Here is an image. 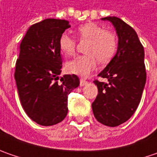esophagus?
I'll use <instances>...</instances> for the list:
<instances>
[{"label": "esophagus", "mask_w": 157, "mask_h": 157, "mask_svg": "<svg viewBox=\"0 0 157 157\" xmlns=\"http://www.w3.org/2000/svg\"><path fill=\"white\" fill-rule=\"evenodd\" d=\"M87 83H88V82L86 81V79H84V78H81V79H80V84H79V85H80V86H86V85Z\"/></svg>", "instance_id": "esophagus-1"}]
</instances>
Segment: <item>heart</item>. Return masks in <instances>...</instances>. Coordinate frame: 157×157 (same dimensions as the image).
Returning a JSON list of instances; mask_svg holds the SVG:
<instances>
[{
    "mask_svg": "<svg viewBox=\"0 0 157 157\" xmlns=\"http://www.w3.org/2000/svg\"><path fill=\"white\" fill-rule=\"evenodd\" d=\"M80 41H87L85 47L86 55L78 56L68 61L65 64L66 71L81 77L89 76L97 65V60L101 64L109 63L117 51V38L115 35L105 30L95 22H86L77 29ZM58 45L64 56H71L76 49L75 39L69 34L63 33L58 40Z\"/></svg>",
    "mask_w": 157,
    "mask_h": 157,
    "instance_id": "obj_1",
    "label": "heart"
}]
</instances>
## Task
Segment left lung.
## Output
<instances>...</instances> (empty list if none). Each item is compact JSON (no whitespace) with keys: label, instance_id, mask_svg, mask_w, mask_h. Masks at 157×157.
I'll list each match as a JSON object with an SVG mask.
<instances>
[{"label":"left lung","instance_id":"8db88e82","mask_svg":"<svg viewBox=\"0 0 157 157\" xmlns=\"http://www.w3.org/2000/svg\"><path fill=\"white\" fill-rule=\"evenodd\" d=\"M111 21L118 36L116 54L99 75L108 83L94 80L99 94L92 104L96 120L117 127L137 109L146 83L144 49L136 30L115 16L101 18Z\"/></svg>","mask_w":157,"mask_h":157}]
</instances>
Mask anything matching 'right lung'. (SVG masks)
I'll return each mask as SVG.
<instances>
[{"label":"right lung","mask_w":157,"mask_h":157,"mask_svg":"<svg viewBox=\"0 0 157 157\" xmlns=\"http://www.w3.org/2000/svg\"><path fill=\"white\" fill-rule=\"evenodd\" d=\"M71 25L48 18L28 29L19 48L15 79L28 116L42 126L59 123L68 113V95L79 86L75 74L59 78L62 58L58 40Z\"/></svg>","instance_id":"right-lung-1"}]
</instances>
